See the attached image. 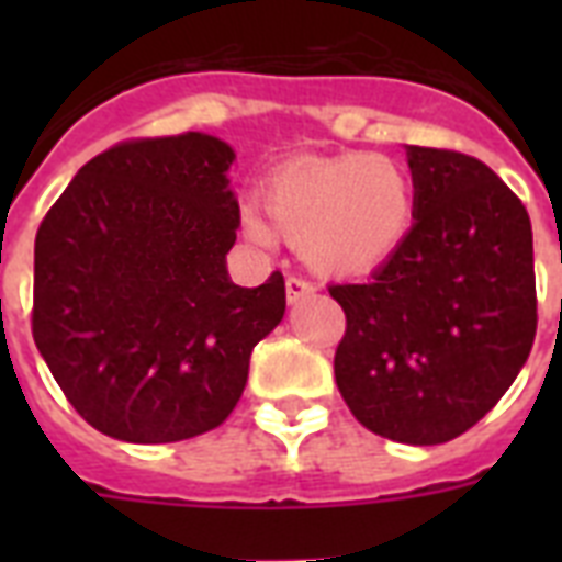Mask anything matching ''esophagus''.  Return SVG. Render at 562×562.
<instances>
[{
    "mask_svg": "<svg viewBox=\"0 0 562 562\" xmlns=\"http://www.w3.org/2000/svg\"><path fill=\"white\" fill-rule=\"evenodd\" d=\"M315 294V285L308 280H303V277H294L291 273L289 280H285V297H289L291 306H297V303H303L306 297H312Z\"/></svg>",
    "mask_w": 562,
    "mask_h": 562,
    "instance_id": "1",
    "label": "esophagus"
}]
</instances>
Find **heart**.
Segmentation results:
<instances>
[{
    "label": "heart",
    "instance_id": "b5f03b06",
    "mask_svg": "<svg viewBox=\"0 0 562 562\" xmlns=\"http://www.w3.org/2000/svg\"><path fill=\"white\" fill-rule=\"evenodd\" d=\"M417 189L408 169L387 154H338L282 166L265 180L262 220L247 212V236L273 233L303 247L326 277H356L384 265L408 238Z\"/></svg>",
    "mask_w": 562,
    "mask_h": 562
}]
</instances>
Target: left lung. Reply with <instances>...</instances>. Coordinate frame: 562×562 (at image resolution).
Returning a JSON list of instances; mask_svg holds the SVG:
<instances>
[{
  "mask_svg": "<svg viewBox=\"0 0 562 562\" xmlns=\"http://www.w3.org/2000/svg\"><path fill=\"white\" fill-rule=\"evenodd\" d=\"M417 212L396 254L359 285H329L344 315L335 382L352 417L396 443L472 428L514 384L537 335L531 218L475 157L408 145Z\"/></svg>",
  "mask_w": 562,
  "mask_h": 562,
  "instance_id": "left-lung-1",
  "label": "left lung"
}]
</instances>
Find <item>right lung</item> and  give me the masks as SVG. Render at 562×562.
Wrapping results in <instances>:
<instances>
[{"label": "right lung", "instance_id": "right-lung-1", "mask_svg": "<svg viewBox=\"0 0 562 562\" xmlns=\"http://www.w3.org/2000/svg\"><path fill=\"white\" fill-rule=\"evenodd\" d=\"M236 154L218 136L131 139L92 157L34 241L31 333L101 435L175 443L221 426L250 352L285 315V280H229Z\"/></svg>", "mask_w": 562, "mask_h": 562}]
</instances>
